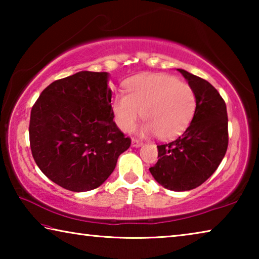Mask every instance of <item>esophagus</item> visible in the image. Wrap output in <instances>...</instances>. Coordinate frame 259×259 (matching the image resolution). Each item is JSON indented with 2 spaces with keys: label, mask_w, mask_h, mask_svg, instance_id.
<instances>
[{
  "label": "esophagus",
  "mask_w": 259,
  "mask_h": 259,
  "mask_svg": "<svg viewBox=\"0 0 259 259\" xmlns=\"http://www.w3.org/2000/svg\"><path fill=\"white\" fill-rule=\"evenodd\" d=\"M131 145H133V147H139L143 145V142H140L137 138H133V140H131Z\"/></svg>",
  "instance_id": "obj_1"
}]
</instances>
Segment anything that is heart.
Returning a JSON list of instances; mask_svg holds the SVG:
<instances>
[{"mask_svg": "<svg viewBox=\"0 0 259 259\" xmlns=\"http://www.w3.org/2000/svg\"><path fill=\"white\" fill-rule=\"evenodd\" d=\"M114 119L124 133L133 131L139 117L146 120L142 134L171 139L190 125L196 111V96L187 83L166 74H140L125 83V94L112 100Z\"/></svg>", "mask_w": 259, "mask_h": 259, "instance_id": "obj_1", "label": "heart"}]
</instances>
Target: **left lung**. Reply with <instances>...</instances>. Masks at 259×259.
Returning a JSON list of instances; mask_svg holds the SVG:
<instances>
[{"label":"left lung","instance_id":"left-lung-1","mask_svg":"<svg viewBox=\"0 0 259 259\" xmlns=\"http://www.w3.org/2000/svg\"><path fill=\"white\" fill-rule=\"evenodd\" d=\"M183 74L196 96V111L191 124L172 142L157 145L156 163L150 171L155 181L171 191H190L216 171L229 146L226 104L208 81Z\"/></svg>","mask_w":259,"mask_h":259}]
</instances>
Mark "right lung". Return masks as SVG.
Listing matches in <instances>:
<instances>
[{
    "label": "right lung",
    "mask_w": 259,
    "mask_h": 259,
    "mask_svg": "<svg viewBox=\"0 0 259 259\" xmlns=\"http://www.w3.org/2000/svg\"><path fill=\"white\" fill-rule=\"evenodd\" d=\"M106 72H78L52 82L33 105L34 161L57 185L73 192L99 187L131 144L113 121Z\"/></svg>",
    "instance_id": "add662e5"
}]
</instances>
